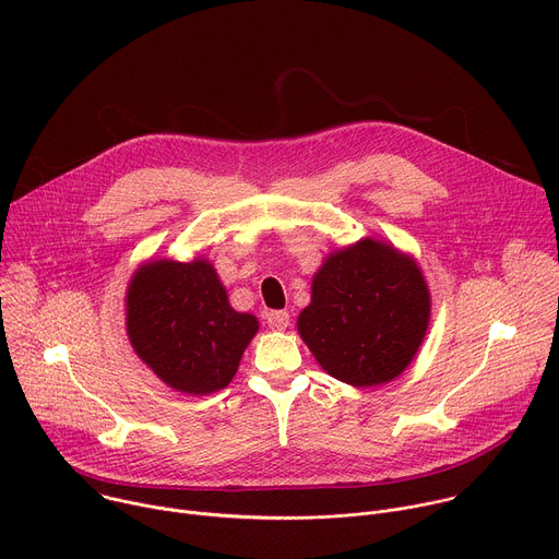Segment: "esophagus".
<instances>
[{"mask_svg":"<svg viewBox=\"0 0 559 559\" xmlns=\"http://www.w3.org/2000/svg\"><path fill=\"white\" fill-rule=\"evenodd\" d=\"M267 325L274 332H285L289 328V313L287 311H270L267 313Z\"/></svg>","mask_w":559,"mask_h":559,"instance_id":"esophagus-1","label":"esophagus"}]
</instances>
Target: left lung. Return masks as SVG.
<instances>
[{
  "label": "left lung",
  "instance_id": "1",
  "mask_svg": "<svg viewBox=\"0 0 559 559\" xmlns=\"http://www.w3.org/2000/svg\"><path fill=\"white\" fill-rule=\"evenodd\" d=\"M431 318V292L418 261L382 238L334 250L311 278L298 334L332 378L378 386L416 358Z\"/></svg>",
  "mask_w": 559,
  "mask_h": 559
}]
</instances>
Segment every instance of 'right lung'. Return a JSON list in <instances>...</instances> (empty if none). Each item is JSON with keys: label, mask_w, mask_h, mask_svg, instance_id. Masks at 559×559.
<instances>
[{"label": "right lung", "mask_w": 559, "mask_h": 559, "mask_svg": "<svg viewBox=\"0 0 559 559\" xmlns=\"http://www.w3.org/2000/svg\"><path fill=\"white\" fill-rule=\"evenodd\" d=\"M126 332L158 380L188 395H207L231 382L259 321L229 305L207 259H150L126 289Z\"/></svg>", "instance_id": "right-lung-1"}]
</instances>
